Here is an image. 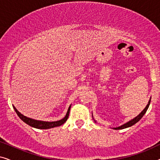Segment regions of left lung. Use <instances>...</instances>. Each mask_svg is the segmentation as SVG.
I'll return each instance as SVG.
<instances>
[{"label":"left lung","mask_w":160,"mask_h":160,"mask_svg":"<svg viewBox=\"0 0 160 160\" xmlns=\"http://www.w3.org/2000/svg\"><path fill=\"white\" fill-rule=\"evenodd\" d=\"M150 102H151V99L149 100V101H148V104H147V106H146V108H144L143 110L141 111V113H140L136 117H135L134 119H131L130 121L128 122H127V123L124 124H122V125H121L120 127H118V128H113V129H114V130H122V129L130 128V127L132 126V125H134L135 124H136L138 122L140 121V119H141V118L143 117V115L145 114V113H146V111H147V109L148 108V106H149V105H150ZM95 122H96V121H95Z\"/></svg>","instance_id":"left-lung-1"}]
</instances>
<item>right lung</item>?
<instances>
[{
    "instance_id": "add662e5",
    "label": "right lung",
    "mask_w": 160,
    "mask_h": 160,
    "mask_svg": "<svg viewBox=\"0 0 160 160\" xmlns=\"http://www.w3.org/2000/svg\"><path fill=\"white\" fill-rule=\"evenodd\" d=\"M71 106V105L69 106L68 109L67 113L66 115H65V117L63 118V119L56 122H44V121H39V120H35V119H30V118L25 117V116L22 114L20 112H19V111H17V109L15 108L14 106H13V108H14L15 112L17 113V114L18 115V117L20 118V119L22 120L25 123L28 124V125L32 127V128H35L37 129H44L45 130V129H50V128H55V127H59L64 124L65 122L67 121L68 118L69 117Z\"/></svg>"
}]
</instances>
